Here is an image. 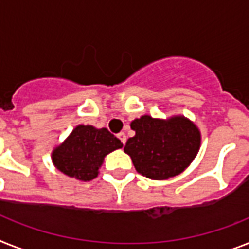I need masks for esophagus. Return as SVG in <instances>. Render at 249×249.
I'll use <instances>...</instances> for the list:
<instances>
[{
	"label": "esophagus",
	"mask_w": 249,
	"mask_h": 249,
	"mask_svg": "<svg viewBox=\"0 0 249 249\" xmlns=\"http://www.w3.org/2000/svg\"><path fill=\"white\" fill-rule=\"evenodd\" d=\"M118 139H120V140H121V142H122L123 145H124V143H126V141H127L126 133H124V132H121V133H118Z\"/></svg>",
	"instance_id": "obj_1"
}]
</instances>
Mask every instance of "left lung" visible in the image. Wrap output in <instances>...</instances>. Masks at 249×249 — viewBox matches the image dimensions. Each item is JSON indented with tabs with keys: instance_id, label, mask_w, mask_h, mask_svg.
I'll return each mask as SVG.
<instances>
[{
	"instance_id": "obj_1",
	"label": "left lung",
	"mask_w": 249,
	"mask_h": 249,
	"mask_svg": "<svg viewBox=\"0 0 249 249\" xmlns=\"http://www.w3.org/2000/svg\"><path fill=\"white\" fill-rule=\"evenodd\" d=\"M135 136L127 140L128 154L140 174L154 180L173 178L186 170L201 146L198 127L184 116L166 120L141 116L131 122Z\"/></svg>"
}]
</instances>
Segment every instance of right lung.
<instances>
[{
	"label": "right lung",
	"mask_w": 249,
	"mask_h": 249,
	"mask_svg": "<svg viewBox=\"0 0 249 249\" xmlns=\"http://www.w3.org/2000/svg\"><path fill=\"white\" fill-rule=\"evenodd\" d=\"M123 143L107 128L79 124L53 149L52 163L70 178L90 182L99 174L104 158Z\"/></svg>",
	"instance_id": "right-lung-1"
}]
</instances>
